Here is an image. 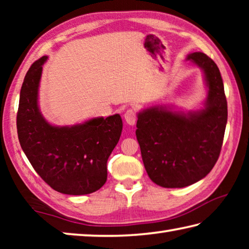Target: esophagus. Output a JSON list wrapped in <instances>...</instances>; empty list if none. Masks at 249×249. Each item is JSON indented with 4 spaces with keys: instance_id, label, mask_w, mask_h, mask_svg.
Instances as JSON below:
<instances>
[{
    "instance_id": "34e87169",
    "label": "esophagus",
    "mask_w": 249,
    "mask_h": 249,
    "mask_svg": "<svg viewBox=\"0 0 249 249\" xmlns=\"http://www.w3.org/2000/svg\"><path fill=\"white\" fill-rule=\"evenodd\" d=\"M124 119L126 121V123H127L128 125H135L136 124V121H137V113L135 109H127V111L125 112L124 114Z\"/></svg>"
}]
</instances>
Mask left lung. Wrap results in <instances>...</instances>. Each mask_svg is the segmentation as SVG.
I'll use <instances>...</instances> for the list:
<instances>
[{"instance_id": "8db88e82", "label": "left lung", "mask_w": 249, "mask_h": 249, "mask_svg": "<svg viewBox=\"0 0 249 249\" xmlns=\"http://www.w3.org/2000/svg\"><path fill=\"white\" fill-rule=\"evenodd\" d=\"M187 60L203 72L208 90L203 107L177 111L171 105H151L137 113L136 137L150 180L163 188L197 182L217 161L227 123V102L221 72L203 53Z\"/></svg>"}]
</instances>
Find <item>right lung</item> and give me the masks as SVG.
Here are the masks:
<instances>
[{
  "label": "right lung",
  "mask_w": 249,
  "mask_h": 249,
  "mask_svg": "<svg viewBox=\"0 0 249 249\" xmlns=\"http://www.w3.org/2000/svg\"><path fill=\"white\" fill-rule=\"evenodd\" d=\"M47 59L44 56L34 62L25 75L16 119L19 144L34 169L53 190L89 195L107 181V162L120 141L123 122L120 114H114L74 125L50 124L38 104Z\"/></svg>",
  "instance_id": "add662e5"
}]
</instances>
